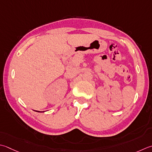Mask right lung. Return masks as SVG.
Returning <instances> with one entry per match:
<instances>
[{
    "mask_svg": "<svg viewBox=\"0 0 152 152\" xmlns=\"http://www.w3.org/2000/svg\"><path fill=\"white\" fill-rule=\"evenodd\" d=\"M37 112H39V111H37Z\"/></svg>",
    "mask_w": 152,
    "mask_h": 152,
    "instance_id": "add662e5",
    "label": "right lung"
}]
</instances>
